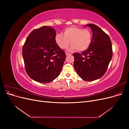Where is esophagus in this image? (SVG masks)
Instances as JSON below:
<instances>
[{
  "label": "esophagus",
  "mask_w": 129,
  "mask_h": 129,
  "mask_svg": "<svg viewBox=\"0 0 129 129\" xmlns=\"http://www.w3.org/2000/svg\"><path fill=\"white\" fill-rule=\"evenodd\" d=\"M66 55H71V53H66Z\"/></svg>",
  "instance_id": "obj_1"
}]
</instances>
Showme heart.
I'll use <instances>...</instances> for the list:
<instances>
[{"label": "heart", "mask_w": 129, "mask_h": 129, "mask_svg": "<svg viewBox=\"0 0 129 129\" xmlns=\"http://www.w3.org/2000/svg\"><path fill=\"white\" fill-rule=\"evenodd\" d=\"M64 34L58 33L55 36V41L62 49L67 48L71 41V50L84 51L88 49L91 41V33L89 29H83L77 27L67 28Z\"/></svg>", "instance_id": "obj_1"}]
</instances>
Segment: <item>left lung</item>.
I'll list each match as a JSON object with an SVG mask.
<instances>
[{"label":"left lung","mask_w":129,"mask_h":129,"mask_svg":"<svg viewBox=\"0 0 129 129\" xmlns=\"http://www.w3.org/2000/svg\"><path fill=\"white\" fill-rule=\"evenodd\" d=\"M86 26L92 29V40L87 50L73 54L74 66L81 79L91 81L104 75L112 56V48L110 37L102 29L92 24Z\"/></svg>","instance_id":"left-lung-1"}]
</instances>
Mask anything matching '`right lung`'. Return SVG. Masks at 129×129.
I'll return each instance as SVG.
<instances>
[{
  "label": "right lung",
  "instance_id": "obj_1",
  "mask_svg": "<svg viewBox=\"0 0 129 129\" xmlns=\"http://www.w3.org/2000/svg\"><path fill=\"white\" fill-rule=\"evenodd\" d=\"M56 31L44 26L35 29L27 37L22 47L26 72L38 82L49 83L60 74L66 54L55 41Z\"/></svg>",
  "mask_w": 129,
  "mask_h": 129
}]
</instances>
